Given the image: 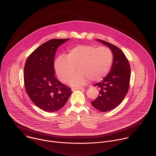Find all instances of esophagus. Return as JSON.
<instances>
[{
	"label": "esophagus",
	"instance_id": "esophagus-1",
	"mask_svg": "<svg viewBox=\"0 0 156 156\" xmlns=\"http://www.w3.org/2000/svg\"><path fill=\"white\" fill-rule=\"evenodd\" d=\"M84 89V87H74V88L72 89V90L74 91V90H80V89Z\"/></svg>",
	"mask_w": 156,
	"mask_h": 156
}]
</instances>
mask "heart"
Instances as JSON below:
<instances>
[{"label":"heart","instance_id":"obj_1","mask_svg":"<svg viewBox=\"0 0 156 156\" xmlns=\"http://www.w3.org/2000/svg\"><path fill=\"white\" fill-rule=\"evenodd\" d=\"M113 61L112 50L105 46L78 45L69 51L68 54L59 56L55 61L56 72L63 83L68 81L76 66L78 70L69 81L75 87L85 84L88 80L98 81L109 72Z\"/></svg>","mask_w":156,"mask_h":156}]
</instances>
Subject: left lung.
Listing matches in <instances>:
<instances>
[{"mask_svg": "<svg viewBox=\"0 0 156 156\" xmlns=\"http://www.w3.org/2000/svg\"><path fill=\"white\" fill-rule=\"evenodd\" d=\"M112 51L113 61L108 75L101 82L94 84L99 89V95L91 105L101 112L111 111L122 101L129 87L130 67L123 52L115 45L99 39Z\"/></svg>", "mask_w": 156, "mask_h": 156, "instance_id": "left-lung-1", "label": "left lung"}]
</instances>
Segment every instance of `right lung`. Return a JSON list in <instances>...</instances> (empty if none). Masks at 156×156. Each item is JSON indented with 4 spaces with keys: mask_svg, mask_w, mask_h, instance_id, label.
Listing matches in <instances>:
<instances>
[{
    "mask_svg": "<svg viewBox=\"0 0 156 156\" xmlns=\"http://www.w3.org/2000/svg\"><path fill=\"white\" fill-rule=\"evenodd\" d=\"M66 39H52L35 49L26 60L24 69L26 90L41 110L53 113L62 108L72 90L55 76L54 59L56 50Z\"/></svg>",
    "mask_w": 156,
    "mask_h": 156,
    "instance_id": "1",
    "label": "right lung"
}]
</instances>
